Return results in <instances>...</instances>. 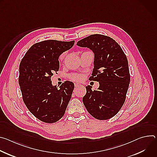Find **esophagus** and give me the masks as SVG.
<instances>
[{"label":"esophagus","mask_w":157,"mask_h":157,"mask_svg":"<svg viewBox=\"0 0 157 157\" xmlns=\"http://www.w3.org/2000/svg\"><path fill=\"white\" fill-rule=\"evenodd\" d=\"M79 86H80V84H78V83H77V82H75V86L76 87H79Z\"/></svg>","instance_id":"esophagus-1"}]
</instances>
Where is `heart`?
I'll list each match as a JSON object with an SVG mask.
<instances>
[{"instance_id":"1","label":"heart","mask_w":157,"mask_h":157,"mask_svg":"<svg viewBox=\"0 0 157 157\" xmlns=\"http://www.w3.org/2000/svg\"><path fill=\"white\" fill-rule=\"evenodd\" d=\"M64 53H63L61 56H60V59H62L63 57H64ZM70 78L73 80V81H80L82 80V77L81 75H79V74H73V75H71L70 76Z\"/></svg>"}]
</instances>
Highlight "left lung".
I'll return each mask as SVG.
<instances>
[{"mask_svg": "<svg viewBox=\"0 0 157 157\" xmlns=\"http://www.w3.org/2000/svg\"><path fill=\"white\" fill-rule=\"evenodd\" d=\"M77 45L89 48L94 53V69L89 79L99 82L97 90L86 87L83 104L96 119H110L122 107L130 84L126 55L114 40L101 34L88 36L78 41Z\"/></svg>", "mask_w": 157, "mask_h": 157, "instance_id": "8db88e82", "label": "left lung"}]
</instances>
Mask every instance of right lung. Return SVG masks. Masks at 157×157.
Returning a JSON list of instances; mask_svg holds the SVG:
<instances>
[{"label": "right lung", "instance_id": "obj_1", "mask_svg": "<svg viewBox=\"0 0 157 157\" xmlns=\"http://www.w3.org/2000/svg\"><path fill=\"white\" fill-rule=\"evenodd\" d=\"M75 40H48L29 48L19 66L18 83L23 101L30 113L45 123H54L64 114L74 84L66 81L58 89L51 77L59 70V56L70 50Z\"/></svg>", "mask_w": 157, "mask_h": 157}]
</instances>
